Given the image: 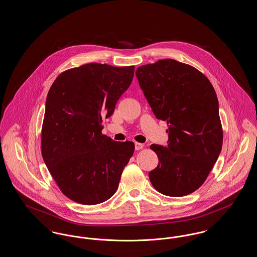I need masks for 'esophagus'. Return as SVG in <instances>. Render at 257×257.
<instances>
[{
	"mask_svg": "<svg viewBox=\"0 0 257 257\" xmlns=\"http://www.w3.org/2000/svg\"><path fill=\"white\" fill-rule=\"evenodd\" d=\"M144 148V145L140 144V143H135V149L136 150H141Z\"/></svg>",
	"mask_w": 257,
	"mask_h": 257,
	"instance_id": "esophagus-1",
	"label": "esophagus"
}]
</instances>
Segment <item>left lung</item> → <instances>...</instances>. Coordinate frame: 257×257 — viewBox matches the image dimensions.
Segmentation results:
<instances>
[{
	"mask_svg": "<svg viewBox=\"0 0 257 257\" xmlns=\"http://www.w3.org/2000/svg\"><path fill=\"white\" fill-rule=\"evenodd\" d=\"M136 76L156 118L169 125V145L150 146L159 159L150 182L165 196L192 194L206 180L222 147L216 91L196 68L171 59L140 66Z\"/></svg>",
	"mask_w": 257,
	"mask_h": 257,
	"instance_id": "8db88e82",
	"label": "left lung"
}]
</instances>
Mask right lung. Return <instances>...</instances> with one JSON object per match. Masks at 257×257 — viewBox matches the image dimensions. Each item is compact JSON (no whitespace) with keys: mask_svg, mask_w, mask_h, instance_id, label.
<instances>
[{"mask_svg":"<svg viewBox=\"0 0 257 257\" xmlns=\"http://www.w3.org/2000/svg\"><path fill=\"white\" fill-rule=\"evenodd\" d=\"M135 66L87 63L60 74L46 99L41 154L61 193L94 205L116 192L134 143L102 134V120L134 77Z\"/></svg>","mask_w":257,"mask_h":257,"instance_id":"1","label":"right lung"}]
</instances>
